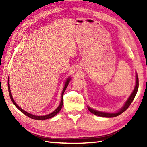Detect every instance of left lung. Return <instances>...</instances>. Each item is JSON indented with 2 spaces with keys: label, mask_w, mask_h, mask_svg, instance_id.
<instances>
[{
  "label": "left lung",
  "mask_w": 147,
  "mask_h": 147,
  "mask_svg": "<svg viewBox=\"0 0 147 147\" xmlns=\"http://www.w3.org/2000/svg\"><path fill=\"white\" fill-rule=\"evenodd\" d=\"M136 86L135 88H134V89L132 93L130 94V96H129V98H128V100L126 101V102L124 103L123 106L119 109L118 111L115 113H109V112H104V111H98L96 110V109H94L93 108H90L89 106H88V108L89 109V111L91 112L92 113H93L94 115H98L100 117H117L119 115H121L122 113H123L124 111H126L127 108H128L131 103L132 102L134 98L137 94V92H138V88H139V79H138V74H136Z\"/></svg>",
  "instance_id": "obj_1"
}]
</instances>
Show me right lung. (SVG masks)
I'll return each mask as SVG.
<instances>
[{
    "label": "right lung",
    "instance_id": "right-lung-1",
    "mask_svg": "<svg viewBox=\"0 0 147 147\" xmlns=\"http://www.w3.org/2000/svg\"><path fill=\"white\" fill-rule=\"evenodd\" d=\"M71 80V77H68L66 79V81L65 82V85H64V88L63 89V91H62L61 92V101H60V103H59V106H58V108H57L55 110H54V111H53V112L48 114V115H43V116H38V115H33V114H31L30 113H28L26 112V111H24V109H22L21 108H20V107L17 105V104H16V102L14 101L13 98V96H12L11 95V89H10V87H9V77H8V91H9V97H10L11 98V100L12 102L13 103V104L15 106H16V108H17V109H19L20 111H21L22 113H24V115H26V116H28V117L31 118L32 119H35V120H46V119H50V118H52L53 117L55 116L57 113H58L59 111L61 110V109L62 108V106H63V93L65 91V89L67 88V87L68 86L69 82H70Z\"/></svg>",
    "mask_w": 147,
    "mask_h": 147
}]
</instances>
